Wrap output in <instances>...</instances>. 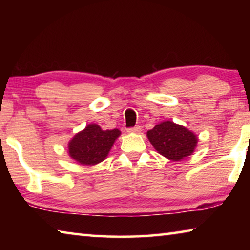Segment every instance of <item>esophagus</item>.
Returning <instances> with one entry per match:
<instances>
[{"label":"esophagus","mask_w":250,"mask_h":250,"mask_svg":"<svg viewBox=\"0 0 250 250\" xmlns=\"http://www.w3.org/2000/svg\"><path fill=\"white\" fill-rule=\"evenodd\" d=\"M140 131H141V128L139 125H135V126H132V128L128 129V132H132V133H138L140 132Z\"/></svg>","instance_id":"1"}]
</instances>
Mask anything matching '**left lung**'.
I'll list each match as a JSON object with an SVG mask.
<instances>
[{
  "label": "left lung",
  "instance_id": "obj_1",
  "mask_svg": "<svg viewBox=\"0 0 250 250\" xmlns=\"http://www.w3.org/2000/svg\"><path fill=\"white\" fill-rule=\"evenodd\" d=\"M147 138L160 154L173 161H181L191 155L197 143L195 134L172 121L156 125L147 131Z\"/></svg>",
  "mask_w": 250,
  "mask_h": 250
}]
</instances>
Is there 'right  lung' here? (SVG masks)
<instances>
[{
    "mask_svg": "<svg viewBox=\"0 0 250 250\" xmlns=\"http://www.w3.org/2000/svg\"><path fill=\"white\" fill-rule=\"evenodd\" d=\"M119 135L118 129L104 131L98 125H89L69 142V155L83 166H94L105 159Z\"/></svg>",
    "mask_w": 250,
    "mask_h": 250,
    "instance_id": "add662e5",
    "label": "right lung"
}]
</instances>
